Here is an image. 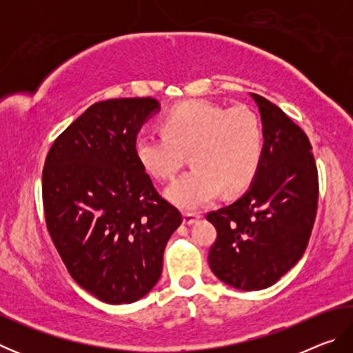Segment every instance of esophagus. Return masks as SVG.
I'll use <instances>...</instances> for the list:
<instances>
[{
  "label": "esophagus",
  "mask_w": 353,
  "mask_h": 353,
  "mask_svg": "<svg viewBox=\"0 0 353 353\" xmlns=\"http://www.w3.org/2000/svg\"><path fill=\"white\" fill-rule=\"evenodd\" d=\"M199 219V214L196 213H183V224L185 225H191L193 223H196V221Z\"/></svg>",
  "instance_id": "1"
}]
</instances>
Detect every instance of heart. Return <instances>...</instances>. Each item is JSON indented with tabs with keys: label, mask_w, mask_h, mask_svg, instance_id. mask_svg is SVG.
<instances>
[{
	"label": "heart",
	"mask_w": 353,
	"mask_h": 353,
	"mask_svg": "<svg viewBox=\"0 0 353 353\" xmlns=\"http://www.w3.org/2000/svg\"><path fill=\"white\" fill-rule=\"evenodd\" d=\"M163 134L141 132L134 154L141 170L155 179H171L191 152L193 170L166 188V198L183 210L210 204L225 187L236 193L252 182L263 155L259 117L238 105L232 109L210 101H187L166 113Z\"/></svg>",
	"instance_id": "b5f03b06"
}]
</instances>
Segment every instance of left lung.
<instances>
[{
    "mask_svg": "<svg viewBox=\"0 0 353 353\" xmlns=\"http://www.w3.org/2000/svg\"><path fill=\"white\" fill-rule=\"evenodd\" d=\"M263 124V155L249 190L210 212L208 265L221 282L265 290L301 260L318 210V170L305 132L271 101L250 93Z\"/></svg>",
    "mask_w": 353,
    "mask_h": 353,
    "instance_id": "8db88e82",
    "label": "left lung"
}]
</instances>
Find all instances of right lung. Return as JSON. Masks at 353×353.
Wrapping results in <instances>:
<instances>
[{"mask_svg":"<svg viewBox=\"0 0 353 353\" xmlns=\"http://www.w3.org/2000/svg\"><path fill=\"white\" fill-rule=\"evenodd\" d=\"M157 99L93 104L52 143L41 191L52 243L79 286L105 303H132L159 282L182 214L155 191L134 154Z\"/></svg>","mask_w":353,"mask_h":353,"instance_id":"1","label":"right lung"}]
</instances>
